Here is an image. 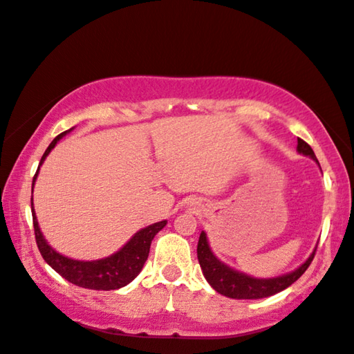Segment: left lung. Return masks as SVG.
Masks as SVG:
<instances>
[{
	"mask_svg": "<svg viewBox=\"0 0 354 354\" xmlns=\"http://www.w3.org/2000/svg\"><path fill=\"white\" fill-rule=\"evenodd\" d=\"M297 150L306 156H310L313 160H317L315 153H313L310 145L308 142H304V140L300 138H298ZM315 253L317 250H313L310 257L300 266V268L286 274V276L263 280V279L248 277L245 274L234 271L229 268L227 265L219 262L214 256V253L210 251L206 233L204 232H201L198 245H197L198 262H200L204 277H206L210 286L221 295H225L229 298H238V300H257V298L270 297L280 292V290L286 289L288 286L292 285L295 280L300 279L304 274V271L309 268L313 257H315Z\"/></svg>",
	"mask_w": 354,
	"mask_h": 354,
	"instance_id": "obj_1",
	"label": "left lung"
}]
</instances>
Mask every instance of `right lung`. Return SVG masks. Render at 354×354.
<instances>
[{"label": "right lung", "mask_w": 354, "mask_h": 354, "mask_svg": "<svg viewBox=\"0 0 354 354\" xmlns=\"http://www.w3.org/2000/svg\"><path fill=\"white\" fill-rule=\"evenodd\" d=\"M66 135V131L60 133L59 136L53 139V142L46 148L41 163L45 160V157L50 154L59 139H62ZM39 168L33 177V185L37 177ZM31 214H33V227H35V238L37 248L41 251L44 261L48 263L51 268L59 272L62 277L66 279L71 283H74L80 288L86 289H95V290H111V289H120L125 285H129L130 281L135 279L138 274L142 270V266L147 261L148 253H150L151 241L156 236V233H159L167 221L156 223L153 225H148L145 229L139 230L135 236H133L125 245L118 251V253L112 254L111 257L101 259V261L93 262H82L74 261V259H68L65 256L59 254L57 251H54L46 241L44 239L41 229L37 225V219L35 215L33 209V198H31Z\"/></svg>", "instance_id": "obj_1"}]
</instances>
